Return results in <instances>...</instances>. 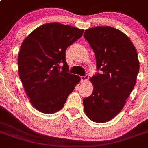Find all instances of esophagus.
<instances>
[{
    "instance_id": "esophagus-1",
    "label": "esophagus",
    "mask_w": 148,
    "mask_h": 148,
    "mask_svg": "<svg viewBox=\"0 0 148 148\" xmlns=\"http://www.w3.org/2000/svg\"><path fill=\"white\" fill-rule=\"evenodd\" d=\"M80 79H81V82H86V81H88V79H89V76L88 75L83 76V77H81Z\"/></svg>"
}]
</instances>
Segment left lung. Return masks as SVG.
<instances>
[{
    "mask_svg": "<svg viewBox=\"0 0 148 148\" xmlns=\"http://www.w3.org/2000/svg\"><path fill=\"white\" fill-rule=\"evenodd\" d=\"M84 37L93 49L97 72L90 81L93 93L83 99L84 110L96 123L114 118L123 108L139 70L136 49L125 34L110 26L88 29Z\"/></svg>",
    "mask_w": 148,
    "mask_h": 148,
    "instance_id": "1",
    "label": "left lung"
}]
</instances>
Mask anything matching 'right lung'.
I'll return each instance as SVG.
<instances>
[{"label": "right lung", "mask_w": 148, "mask_h": 148, "mask_svg": "<svg viewBox=\"0 0 148 148\" xmlns=\"http://www.w3.org/2000/svg\"><path fill=\"white\" fill-rule=\"evenodd\" d=\"M84 30L58 23L45 24L23 41L19 76L33 106L46 114L63 108L80 77L69 73L66 51Z\"/></svg>", "instance_id": "obj_1"}]
</instances>
